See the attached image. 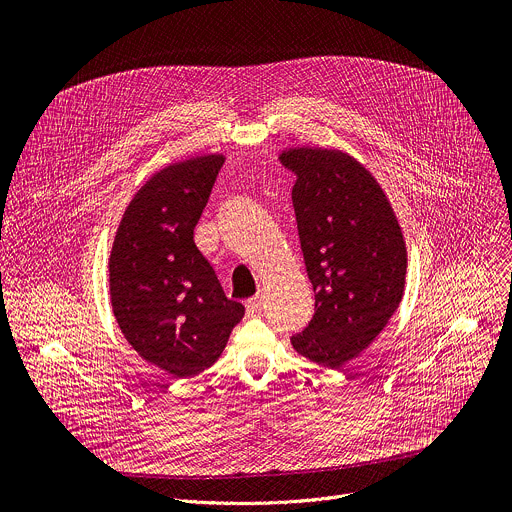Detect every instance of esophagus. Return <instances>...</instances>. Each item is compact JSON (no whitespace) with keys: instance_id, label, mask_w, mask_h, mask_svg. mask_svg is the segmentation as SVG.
Returning <instances> with one entry per match:
<instances>
[{"instance_id":"obj_1","label":"esophagus","mask_w":512,"mask_h":512,"mask_svg":"<svg viewBox=\"0 0 512 512\" xmlns=\"http://www.w3.org/2000/svg\"><path fill=\"white\" fill-rule=\"evenodd\" d=\"M261 304H263V300H261V296H253V298H249L247 302H245V308H247V314L249 316H253V314H257L259 312V308H261Z\"/></svg>"}]
</instances>
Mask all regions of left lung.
Listing matches in <instances>:
<instances>
[{"label":"left lung","mask_w":512,"mask_h":512,"mask_svg":"<svg viewBox=\"0 0 512 512\" xmlns=\"http://www.w3.org/2000/svg\"><path fill=\"white\" fill-rule=\"evenodd\" d=\"M291 188L304 263L316 291L310 324L291 336L306 358L340 369L387 326L405 287L407 251L397 216L369 170L338 150L279 156Z\"/></svg>","instance_id":"8db88e82"}]
</instances>
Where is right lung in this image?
Returning a JSON list of instances; mask_svg holds the SVG:
<instances>
[{
    "label": "right lung",
    "mask_w": 512,
    "mask_h": 512,
    "mask_svg": "<svg viewBox=\"0 0 512 512\" xmlns=\"http://www.w3.org/2000/svg\"><path fill=\"white\" fill-rule=\"evenodd\" d=\"M223 164L225 156H198L154 174L129 202L111 249L117 324L141 358L176 379L208 369L245 316L194 243Z\"/></svg>",
    "instance_id": "1"
}]
</instances>
